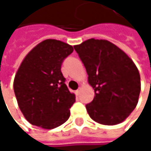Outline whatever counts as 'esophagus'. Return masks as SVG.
I'll use <instances>...</instances> for the list:
<instances>
[{
  "instance_id": "esophagus-1",
  "label": "esophagus",
  "mask_w": 151,
  "mask_h": 151,
  "mask_svg": "<svg viewBox=\"0 0 151 151\" xmlns=\"http://www.w3.org/2000/svg\"><path fill=\"white\" fill-rule=\"evenodd\" d=\"M75 93H76V95H79V94H80V88H79V89H78V90L76 91Z\"/></svg>"
}]
</instances>
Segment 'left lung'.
Listing matches in <instances>:
<instances>
[{
	"mask_svg": "<svg viewBox=\"0 0 151 151\" xmlns=\"http://www.w3.org/2000/svg\"><path fill=\"white\" fill-rule=\"evenodd\" d=\"M73 47L95 92L93 101L86 106L89 116L102 125L125 121L136 108L141 92L140 73L133 60L104 39L91 38Z\"/></svg>",
	"mask_w": 151,
	"mask_h": 151,
	"instance_id": "1",
	"label": "left lung"
}]
</instances>
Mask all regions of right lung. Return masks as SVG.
<instances>
[{
    "mask_svg": "<svg viewBox=\"0 0 151 151\" xmlns=\"http://www.w3.org/2000/svg\"><path fill=\"white\" fill-rule=\"evenodd\" d=\"M73 47L56 39H46L23 58L14 79L19 108L32 125L55 129L70 117L75 94L65 84L61 73L63 60Z\"/></svg>",
    "mask_w": 151,
    "mask_h": 151,
    "instance_id": "1",
    "label": "right lung"
}]
</instances>
